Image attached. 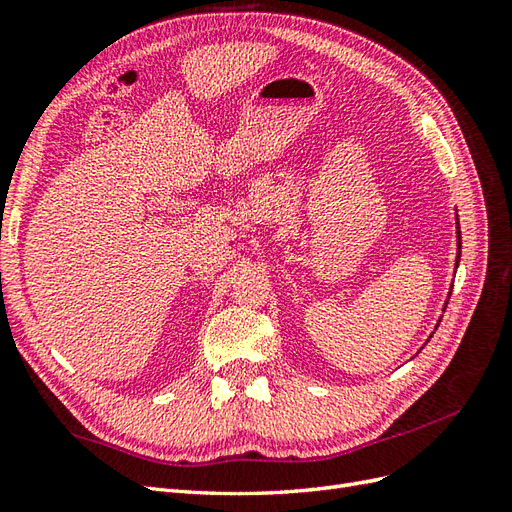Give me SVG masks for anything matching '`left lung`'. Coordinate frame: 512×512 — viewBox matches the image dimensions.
<instances>
[{
    "label": "left lung",
    "instance_id": "1",
    "mask_svg": "<svg viewBox=\"0 0 512 512\" xmlns=\"http://www.w3.org/2000/svg\"><path fill=\"white\" fill-rule=\"evenodd\" d=\"M456 268H458V257H461V227H458V216H456ZM448 300H450V294H448ZM448 300H445V305H443V311H445V307H448ZM439 322H441V318H439ZM439 326V324H437ZM435 326V329H437ZM432 337V335H430Z\"/></svg>",
    "mask_w": 512,
    "mask_h": 512
}]
</instances>
